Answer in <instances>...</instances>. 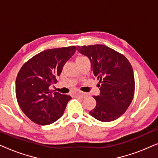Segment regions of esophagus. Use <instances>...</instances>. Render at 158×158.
Here are the masks:
<instances>
[{
  "mask_svg": "<svg viewBox=\"0 0 158 158\" xmlns=\"http://www.w3.org/2000/svg\"><path fill=\"white\" fill-rule=\"evenodd\" d=\"M74 94L75 96H80L81 97V98H85V97H86V94L81 91H75V93H74Z\"/></svg>",
  "mask_w": 158,
  "mask_h": 158,
  "instance_id": "esophagus-1",
  "label": "esophagus"
}]
</instances>
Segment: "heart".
I'll list each match as a JSON object with an SVG mask.
<instances>
[{"label":"heart","instance_id":"1","mask_svg":"<svg viewBox=\"0 0 158 158\" xmlns=\"http://www.w3.org/2000/svg\"><path fill=\"white\" fill-rule=\"evenodd\" d=\"M86 57H85V56H79V57H77V60H79V59H82V58H85Z\"/></svg>","mask_w":158,"mask_h":158}]
</instances>
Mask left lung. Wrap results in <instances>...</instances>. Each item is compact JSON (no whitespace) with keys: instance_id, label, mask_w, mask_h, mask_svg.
Instances as JSON below:
<instances>
[{"instance_id":"left-lung-1","label":"left lung","mask_w":158,"mask_h":158,"mask_svg":"<svg viewBox=\"0 0 158 158\" xmlns=\"http://www.w3.org/2000/svg\"><path fill=\"white\" fill-rule=\"evenodd\" d=\"M77 50L89 58L94 78L100 87L94 96L96 106L89 113L101 122L120 117L131 103L135 95V77L130 62L122 54L103 44L77 46Z\"/></svg>"}]
</instances>
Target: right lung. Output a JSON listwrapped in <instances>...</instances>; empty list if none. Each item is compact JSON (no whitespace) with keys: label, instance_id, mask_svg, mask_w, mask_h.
I'll return each mask as SVG.
<instances>
[{"label":"right lung","instance_id":"obj_1","mask_svg":"<svg viewBox=\"0 0 158 158\" xmlns=\"http://www.w3.org/2000/svg\"><path fill=\"white\" fill-rule=\"evenodd\" d=\"M75 50V46L47 49L21 67L16 80V96L21 109L33 122L48 125L63 114L71 97L52 94L49 86L57 83L56 77Z\"/></svg>","mask_w":158,"mask_h":158}]
</instances>
